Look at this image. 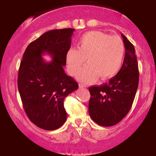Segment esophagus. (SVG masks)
<instances>
[{
	"label": "esophagus",
	"instance_id": "esophagus-1",
	"mask_svg": "<svg viewBox=\"0 0 156 156\" xmlns=\"http://www.w3.org/2000/svg\"><path fill=\"white\" fill-rule=\"evenodd\" d=\"M79 87L80 88H86V87H87V86H85V85H83V84H82V83H80L79 84Z\"/></svg>",
	"mask_w": 156,
	"mask_h": 156
}]
</instances>
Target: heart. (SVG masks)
<instances>
[{
  "label": "heart",
  "mask_w": 156,
  "mask_h": 156,
  "mask_svg": "<svg viewBox=\"0 0 156 156\" xmlns=\"http://www.w3.org/2000/svg\"><path fill=\"white\" fill-rule=\"evenodd\" d=\"M125 46L118 36H111L98 31H89L80 37L78 49L70 48L66 54L68 72L76 76L87 58V65L78 75V79L92 83L98 79L115 76L123 63Z\"/></svg>",
  "instance_id": "obj_1"
}]
</instances>
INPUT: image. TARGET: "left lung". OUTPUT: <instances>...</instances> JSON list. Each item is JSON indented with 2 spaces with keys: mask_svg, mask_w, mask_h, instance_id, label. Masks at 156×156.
Wrapping results in <instances>:
<instances>
[{
  "mask_svg": "<svg viewBox=\"0 0 156 156\" xmlns=\"http://www.w3.org/2000/svg\"><path fill=\"white\" fill-rule=\"evenodd\" d=\"M125 46L122 66L108 83L89 87V114L101 126L117 124L129 112L139 85V67L133 44L122 34Z\"/></svg>",
  "mask_w": 156,
  "mask_h": 156,
  "instance_id": "obj_1",
  "label": "left lung"
}]
</instances>
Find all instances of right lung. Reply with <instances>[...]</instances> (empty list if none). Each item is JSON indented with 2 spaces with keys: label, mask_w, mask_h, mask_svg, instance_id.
Segmentation results:
<instances>
[{
  "label": "right lung",
  "mask_w": 156,
  "mask_h": 156,
  "mask_svg": "<svg viewBox=\"0 0 156 156\" xmlns=\"http://www.w3.org/2000/svg\"><path fill=\"white\" fill-rule=\"evenodd\" d=\"M75 29L51 30L31 42L20 65L17 87L23 106L29 119L46 130L59 128L65 122L64 100L78 84L64 70L66 54ZM44 52L53 60L46 62Z\"/></svg>",
  "instance_id": "right-lung-1"
}]
</instances>
